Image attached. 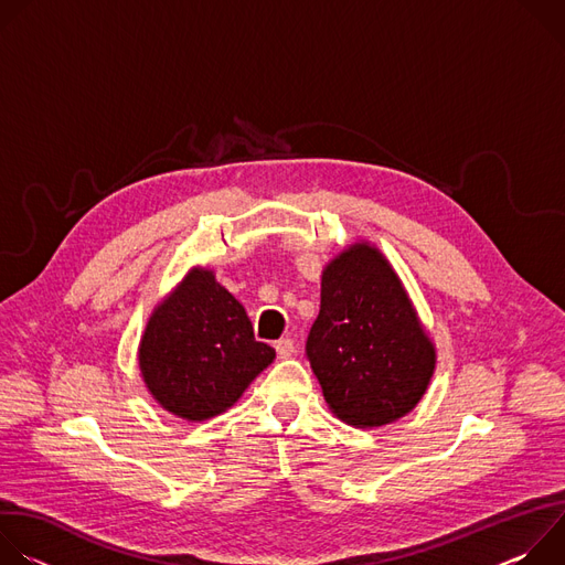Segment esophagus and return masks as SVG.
<instances>
[{
	"instance_id": "esophagus-1",
	"label": "esophagus",
	"mask_w": 565,
	"mask_h": 565,
	"mask_svg": "<svg viewBox=\"0 0 565 565\" xmlns=\"http://www.w3.org/2000/svg\"><path fill=\"white\" fill-rule=\"evenodd\" d=\"M275 349H277V355L281 360H286V358H290L295 353V342L290 338H281V340H277Z\"/></svg>"
}]
</instances>
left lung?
I'll use <instances>...</instances> for the list:
<instances>
[{"instance_id": "8db88e82", "label": "left lung", "mask_w": 565, "mask_h": 565, "mask_svg": "<svg viewBox=\"0 0 565 565\" xmlns=\"http://www.w3.org/2000/svg\"><path fill=\"white\" fill-rule=\"evenodd\" d=\"M306 358L333 414L358 427H380L409 414L436 364L405 288L366 244L342 253L324 270Z\"/></svg>"}]
</instances>
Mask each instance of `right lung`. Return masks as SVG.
<instances>
[{
  "mask_svg": "<svg viewBox=\"0 0 565 565\" xmlns=\"http://www.w3.org/2000/svg\"><path fill=\"white\" fill-rule=\"evenodd\" d=\"M275 360L253 321L207 270H194L160 303L140 342V371L151 395L185 420L232 407Z\"/></svg>",
  "mask_w": 565,
  "mask_h": 565,
  "instance_id": "1",
  "label": "right lung"
}]
</instances>
